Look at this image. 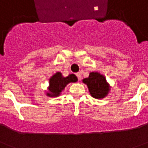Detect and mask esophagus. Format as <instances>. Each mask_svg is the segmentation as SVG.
<instances>
[{
  "mask_svg": "<svg viewBox=\"0 0 148 148\" xmlns=\"http://www.w3.org/2000/svg\"><path fill=\"white\" fill-rule=\"evenodd\" d=\"M76 76L78 77V79L79 81L81 80V77H82V75H81V73H76Z\"/></svg>",
  "mask_w": 148,
  "mask_h": 148,
  "instance_id": "34e87169",
  "label": "esophagus"
}]
</instances>
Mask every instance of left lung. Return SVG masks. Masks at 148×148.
<instances>
[{
  "label": "left lung",
  "mask_w": 148,
  "mask_h": 148,
  "mask_svg": "<svg viewBox=\"0 0 148 148\" xmlns=\"http://www.w3.org/2000/svg\"><path fill=\"white\" fill-rule=\"evenodd\" d=\"M82 82L87 86L90 94L94 99H104L110 91V86L105 76L99 72L90 73L89 77L84 78Z\"/></svg>",
  "instance_id": "obj_1"
}]
</instances>
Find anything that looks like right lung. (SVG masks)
<instances>
[{"instance_id":"obj_1","label":"right lung","mask_w":148,"mask_h":148,"mask_svg":"<svg viewBox=\"0 0 148 148\" xmlns=\"http://www.w3.org/2000/svg\"><path fill=\"white\" fill-rule=\"evenodd\" d=\"M77 81L78 78L74 74H70L67 77H64L62 73L57 72L49 79V86L46 95L48 97H58L68 84L75 83Z\"/></svg>"}]
</instances>
